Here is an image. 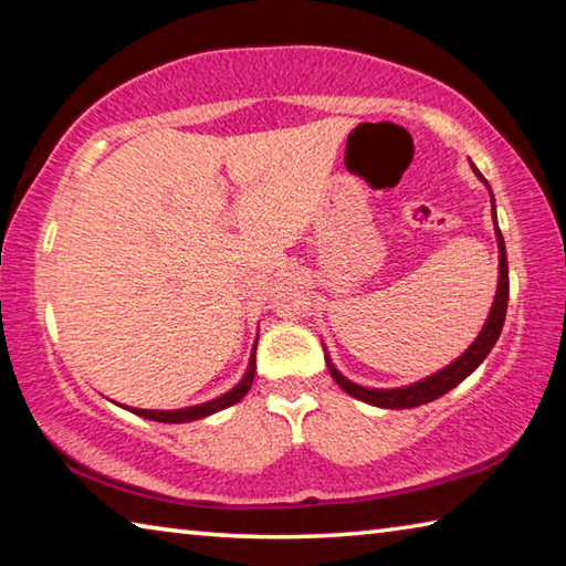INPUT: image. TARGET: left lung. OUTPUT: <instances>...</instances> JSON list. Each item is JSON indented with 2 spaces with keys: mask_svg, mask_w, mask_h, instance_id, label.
Returning <instances> with one entry per match:
<instances>
[{
  "mask_svg": "<svg viewBox=\"0 0 566 566\" xmlns=\"http://www.w3.org/2000/svg\"><path fill=\"white\" fill-rule=\"evenodd\" d=\"M472 169L476 171V177L486 185L482 171H479L476 167H472ZM486 187H490V185H486ZM492 219H494V232H496V247H500V284H496V294H494V304H492L490 317H486L482 332H479V337L472 342V347H469L462 354V357L449 364V367H444L442 371H437V375L421 379V381H415V385H409V387H399V389H369V387L354 385V381H349L347 377L339 375L337 367H334L332 359L327 357V367L332 371L334 381H337V385L344 391H347V395L367 401V405L381 407V409L419 407V405H427V401H434L442 395H447L449 389H454L459 381H464L479 367V364L486 359V354L492 352L496 339H500L502 327H504V317H506V302H510V266H506L504 237L500 232V227H496L494 197H492Z\"/></svg>",
  "mask_w": 566,
  "mask_h": 566,
  "instance_id": "1",
  "label": "left lung"
}]
</instances>
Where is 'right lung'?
Wrapping results in <instances>:
<instances>
[{"label": "right lung", "mask_w": 566, "mask_h": 566, "mask_svg": "<svg viewBox=\"0 0 566 566\" xmlns=\"http://www.w3.org/2000/svg\"><path fill=\"white\" fill-rule=\"evenodd\" d=\"M254 354H256V347H254V352H252V359H249V369H247L244 379L239 381V385H237L234 389H229L227 395L217 397V399H212V401H205V405L187 407V409H171V411H159V409H132V407H129V409L134 411V415H139V417H145V419L165 421V424H181V421H195V419H202V417L214 415V411H219V409L232 407V405H237V401L247 395L249 387H252L254 371H256Z\"/></svg>", "instance_id": "1"}]
</instances>
